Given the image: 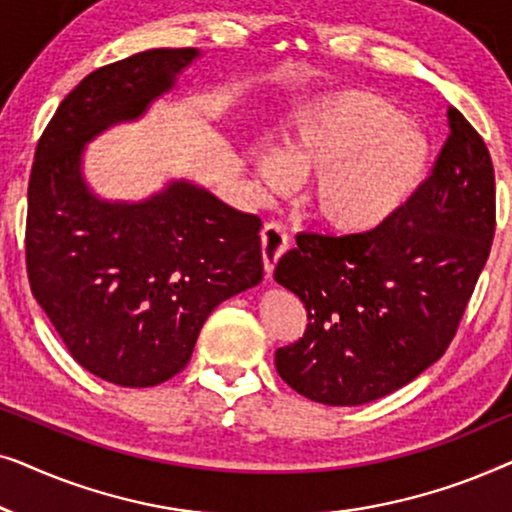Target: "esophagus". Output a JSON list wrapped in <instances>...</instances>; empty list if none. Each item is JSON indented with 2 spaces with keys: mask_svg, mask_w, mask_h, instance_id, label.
I'll list each match as a JSON object with an SVG mask.
<instances>
[{
  "mask_svg": "<svg viewBox=\"0 0 512 512\" xmlns=\"http://www.w3.org/2000/svg\"><path fill=\"white\" fill-rule=\"evenodd\" d=\"M286 249H289L286 228L282 223H268V226L261 230V254L265 265V277H272V270H275L277 261L284 256Z\"/></svg>",
  "mask_w": 512,
  "mask_h": 512,
  "instance_id": "obj_1",
  "label": "esophagus"
}]
</instances>
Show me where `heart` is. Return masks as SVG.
<instances>
[{
  "mask_svg": "<svg viewBox=\"0 0 512 512\" xmlns=\"http://www.w3.org/2000/svg\"><path fill=\"white\" fill-rule=\"evenodd\" d=\"M426 158L429 142L403 111L359 88L305 102L279 151L254 144L265 184L282 191L291 179H307V212L335 235H363L391 219L415 191Z\"/></svg>",
  "mask_w": 512,
  "mask_h": 512,
  "instance_id": "1",
  "label": "heart"
}]
</instances>
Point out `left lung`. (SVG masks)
I'll return each mask as SVG.
<instances>
[{
  "instance_id": "left-lung-1",
  "label": "left lung",
  "mask_w": 512,
  "mask_h": 512,
  "mask_svg": "<svg viewBox=\"0 0 512 512\" xmlns=\"http://www.w3.org/2000/svg\"><path fill=\"white\" fill-rule=\"evenodd\" d=\"M431 177L363 235L300 233L275 268L307 310L303 338L275 352L282 380L310 401L363 405L436 363L485 268L496 226L494 165L450 109Z\"/></svg>"
}]
</instances>
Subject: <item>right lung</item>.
<instances>
[{
	"instance_id": "1",
	"label": "right lung",
	"mask_w": 512,
	"mask_h": 512,
	"mask_svg": "<svg viewBox=\"0 0 512 512\" xmlns=\"http://www.w3.org/2000/svg\"><path fill=\"white\" fill-rule=\"evenodd\" d=\"M200 58L153 48L88 74L39 139L27 188V277L76 363L118 387H156L191 361L223 300L261 284V219L188 179L139 202L104 200L86 144L137 121Z\"/></svg>"
}]
</instances>
